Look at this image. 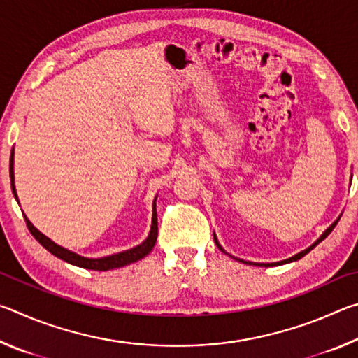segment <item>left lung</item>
Segmentation results:
<instances>
[{
	"label": "left lung",
	"mask_w": 358,
	"mask_h": 358,
	"mask_svg": "<svg viewBox=\"0 0 358 358\" xmlns=\"http://www.w3.org/2000/svg\"><path fill=\"white\" fill-rule=\"evenodd\" d=\"M336 224H338V221H335V222H333L331 224V226L329 227V229H327L325 230V232L322 234V235H320V238L316 241V243H313L310 248H308V250H305V251H301V252H299V254H295V256L294 257H290V259H286V260H281V262H275V264H252V265H260V266H273V265H282V264H289V262H294V260H299V259H301L303 256H306V254L308 252H310L311 250H313V248L314 246H317L319 243H320V241H322L324 238H327V237H329V235H330V232H331V230L333 229H335V226H336ZM215 241H216V246L217 248H220V250L221 251H224L222 250V248H221V245L220 243H217V240H216V237H215ZM224 252H226V251H224ZM240 262H245V260H240ZM245 264H248V262H245ZM251 264V262H250Z\"/></svg>",
	"instance_id": "obj_1"
}]
</instances>
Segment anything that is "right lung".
<instances>
[{"label": "right lung", "mask_w": 358, "mask_h": 358, "mask_svg": "<svg viewBox=\"0 0 358 358\" xmlns=\"http://www.w3.org/2000/svg\"><path fill=\"white\" fill-rule=\"evenodd\" d=\"M9 173H10V181H12V192L17 199L15 194V186H14V148H12L10 153V164H9ZM156 202V201H155ZM153 202V221H151V230L148 238L143 241L132 250L113 254V256H107V257H101V259H87L78 256V254L64 250V248L58 246L57 243H53L50 238H47L44 234H41L38 229H36L31 222L28 221V217L25 216L27 221V227L29 232H31L33 237L39 241V243L45 248L48 252H52L53 256H57L59 259H63L64 262L82 266V268H88V270H99V271H106V270H112V268H120V266L129 265L132 262H137V260L143 259L147 254L153 250V246L156 243L157 238V217H156V203Z\"/></svg>", "instance_id": "right-lung-1"}]
</instances>
